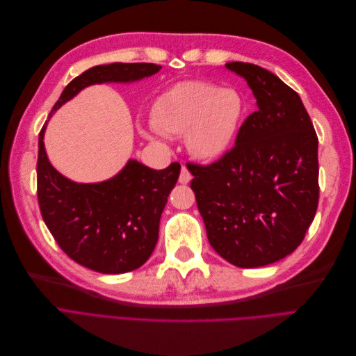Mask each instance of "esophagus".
I'll use <instances>...</instances> for the list:
<instances>
[{
  "label": "esophagus",
  "mask_w": 356,
  "mask_h": 356,
  "mask_svg": "<svg viewBox=\"0 0 356 356\" xmlns=\"http://www.w3.org/2000/svg\"><path fill=\"white\" fill-rule=\"evenodd\" d=\"M191 178H193V175H191V172L188 171V168H187V166H182L178 181H179L181 184H188V182L191 181Z\"/></svg>",
  "instance_id": "34e87169"
}]
</instances>
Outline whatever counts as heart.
Masks as SVG:
<instances>
[{
    "instance_id": "obj_1",
    "label": "heart",
    "mask_w": 356,
    "mask_h": 356,
    "mask_svg": "<svg viewBox=\"0 0 356 356\" xmlns=\"http://www.w3.org/2000/svg\"><path fill=\"white\" fill-rule=\"evenodd\" d=\"M245 115V99L234 88L204 81H184L163 91L152 106V122L139 123L143 138L159 142L162 133L184 134L191 154L202 161L222 156Z\"/></svg>"
}]
</instances>
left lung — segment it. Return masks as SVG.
I'll return each instance as SVG.
<instances>
[{
    "label": "left lung",
    "mask_w": 356,
    "mask_h": 356,
    "mask_svg": "<svg viewBox=\"0 0 356 356\" xmlns=\"http://www.w3.org/2000/svg\"><path fill=\"white\" fill-rule=\"evenodd\" d=\"M257 98L234 146L210 165L187 163L213 249L239 268L274 264L302 242L318 204L317 134L300 95L277 75L226 63Z\"/></svg>",
    "instance_id": "obj_1"
}]
</instances>
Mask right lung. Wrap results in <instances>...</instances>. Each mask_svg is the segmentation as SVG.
<instances>
[{"instance_id": "add662e5", "label": "right lung", "mask_w": 356, "mask_h": 356, "mask_svg": "<svg viewBox=\"0 0 356 356\" xmlns=\"http://www.w3.org/2000/svg\"><path fill=\"white\" fill-rule=\"evenodd\" d=\"M155 63L98 65L65 87L55 113L81 90L103 82H134L159 72ZM47 124V123H46ZM39 134L38 200L47 229L67 257L101 274H124L154 252L159 220L181 165L152 169L130 159L115 177L97 184L67 179L49 162L44 129Z\"/></svg>"}]
</instances>
